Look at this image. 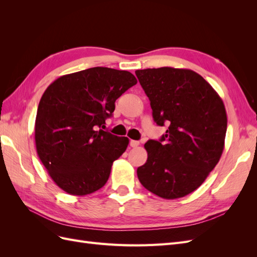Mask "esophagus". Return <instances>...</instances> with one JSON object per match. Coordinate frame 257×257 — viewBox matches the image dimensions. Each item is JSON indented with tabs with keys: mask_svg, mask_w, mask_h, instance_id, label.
<instances>
[{
	"mask_svg": "<svg viewBox=\"0 0 257 257\" xmlns=\"http://www.w3.org/2000/svg\"><path fill=\"white\" fill-rule=\"evenodd\" d=\"M130 145H131V147L136 148V147L139 146V142H137V141H131V142H130Z\"/></svg>",
	"mask_w": 257,
	"mask_h": 257,
	"instance_id": "esophagus-1",
	"label": "esophagus"
}]
</instances>
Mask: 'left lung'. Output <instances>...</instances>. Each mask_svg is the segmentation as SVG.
<instances>
[{"instance_id":"obj_1","label":"left lung","mask_w":257,"mask_h":257,"mask_svg":"<svg viewBox=\"0 0 257 257\" xmlns=\"http://www.w3.org/2000/svg\"><path fill=\"white\" fill-rule=\"evenodd\" d=\"M149 97L160 141H148V159L137 168L139 181L162 198L176 199L195 191L219 163L227 115L222 98L191 69L160 67L135 72Z\"/></svg>"}]
</instances>
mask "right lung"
<instances>
[{
	"mask_svg": "<svg viewBox=\"0 0 257 257\" xmlns=\"http://www.w3.org/2000/svg\"><path fill=\"white\" fill-rule=\"evenodd\" d=\"M136 83L127 71L98 66L61 76L46 89L37 108L35 145L60 189L83 196L105 185L128 138L100 127L112 115L115 99Z\"/></svg>",
	"mask_w": 257,
	"mask_h": 257,
	"instance_id": "1",
	"label": "right lung"
}]
</instances>
